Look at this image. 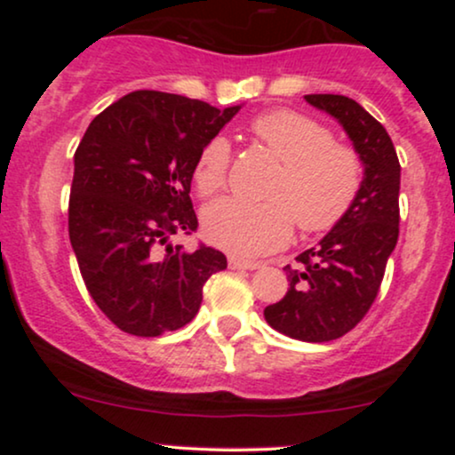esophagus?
<instances>
[{"label":"esophagus","instance_id":"esophagus-1","mask_svg":"<svg viewBox=\"0 0 455 455\" xmlns=\"http://www.w3.org/2000/svg\"><path fill=\"white\" fill-rule=\"evenodd\" d=\"M228 267L231 269H259L260 263H257V260H243V259L231 257L228 259Z\"/></svg>","mask_w":455,"mask_h":455}]
</instances>
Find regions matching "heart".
<instances>
[{
    "instance_id": "b5f03b06",
    "label": "heart",
    "mask_w": 455,
    "mask_h": 455,
    "mask_svg": "<svg viewBox=\"0 0 455 455\" xmlns=\"http://www.w3.org/2000/svg\"><path fill=\"white\" fill-rule=\"evenodd\" d=\"M252 132L284 162L265 190V203L222 198L203 213L207 242L237 254L260 257L278 250L297 227L304 233H323L336 227L357 201L363 164L357 151L336 145L325 126L306 115L278 108L259 115ZM231 143L212 139L198 154L195 184L203 196L227 186Z\"/></svg>"
}]
</instances>
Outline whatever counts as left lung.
I'll return each instance as SVG.
<instances>
[{"instance_id": "8db88e82", "label": "left lung", "mask_w": 455, "mask_h": 455, "mask_svg": "<svg viewBox=\"0 0 455 455\" xmlns=\"http://www.w3.org/2000/svg\"><path fill=\"white\" fill-rule=\"evenodd\" d=\"M304 98L344 128L362 158L363 181L347 216L297 257V267L286 265L289 291L263 315L284 336L329 342L351 331L377 299L398 243L400 162L387 130L362 104L336 93Z\"/></svg>"}]
</instances>
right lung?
<instances>
[{
    "instance_id": "1",
    "label": "right lung",
    "mask_w": 455,
    "mask_h": 455,
    "mask_svg": "<svg viewBox=\"0 0 455 455\" xmlns=\"http://www.w3.org/2000/svg\"><path fill=\"white\" fill-rule=\"evenodd\" d=\"M139 90L93 117L75 154L68 233L92 299L113 325L154 338L188 325L220 250H186L196 231L190 184L198 154L239 113Z\"/></svg>"
}]
</instances>
